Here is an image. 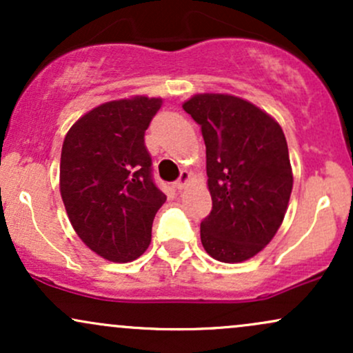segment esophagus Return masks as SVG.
Masks as SVG:
<instances>
[{
  "label": "esophagus",
  "mask_w": 353,
  "mask_h": 353,
  "mask_svg": "<svg viewBox=\"0 0 353 353\" xmlns=\"http://www.w3.org/2000/svg\"><path fill=\"white\" fill-rule=\"evenodd\" d=\"M189 181H190V174H189L188 171H182V172H181V176H179V179H177L176 182H174V188H176L177 190L184 189V188H185V184H188Z\"/></svg>",
  "instance_id": "34e87169"
}]
</instances>
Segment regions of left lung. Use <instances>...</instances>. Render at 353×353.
<instances>
[{
  "instance_id": "left-lung-1",
  "label": "left lung",
  "mask_w": 353,
  "mask_h": 353,
  "mask_svg": "<svg viewBox=\"0 0 353 353\" xmlns=\"http://www.w3.org/2000/svg\"><path fill=\"white\" fill-rule=\"evenodd\" d=\"M201 125L212 210L201 242L216 261L237 264L272 241L289 205L294 176L282 128L249 101L204 92L182 104Z\"/></svg>"
}]
</instances>
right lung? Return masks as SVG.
<instances>
[{"label": "right lung", "instance_id": "1", "mask_svg": "<svg viewBox=\"0 0 353 353\" xmlns=\"http://www.w3.org/2000/svg\"><path fill=\"white\" fill-rule=\"evenodd\" d=\"M161 104L148 96L109 101L79 117L64 137V208L81 241L106 261H136L151 244L165 196L152 181L144 132Z\"/></svg>", "mask_w": 353, "mask_h": 353}]
</instances>
